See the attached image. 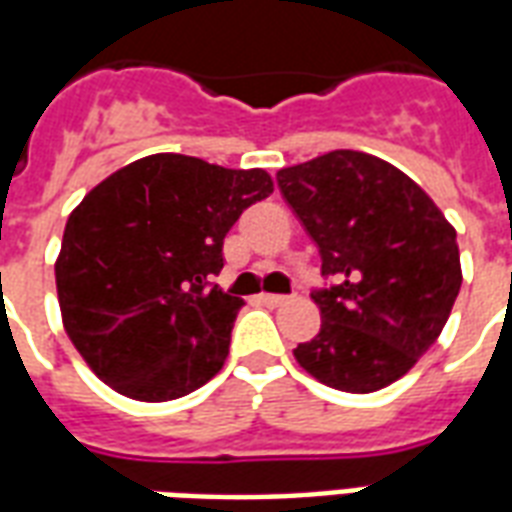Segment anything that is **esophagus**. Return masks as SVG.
Masks as SVG:
<instances>
[{"mask_svg": "<svg viewBox=\"0 0 512 512\" xmlns=\"http://www.w3.org/2000/svg\"><path fill=\"white\" fill-rule=\"evenodd\" d=\"M261 305H270V308H281L289 302V297H283V294H259Z\"/></svg>", "mask_w": 512, "mask_h": 512, "instance_id": "34e87169", "label": "esophagus"}]
</instances>
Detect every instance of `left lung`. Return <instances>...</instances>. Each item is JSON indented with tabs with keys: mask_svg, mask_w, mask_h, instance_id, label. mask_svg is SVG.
Instances as JSON below:
<instances>
[{
	"mask_svg": "<svg viewBox=\"0 0 512 512\" xmlns=\"http://www.w3.org/2000/svg\"><path fill=\"white\" fill-rule=\"evenodd\" d=\"M283 199L335 286L313 292L319 335L294 349L313 379L376 393L436 343L461 289L455 229L393 163L335 149L278 171Z\"/></svg>",
	"mask_w": 512,
	"mask_h": 512,
	"instance_id": "8db88e82",
	"label": "left lung"
}]
</instances>
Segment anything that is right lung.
<instances>
[{
    "instance_id": "1",
    "label": "right lung",
    "mask_w": 512,
    "mask_h": 512,
    "mask_svg": "<svg viewBox=\"0 0 512 512\" xmlns=\"http://www.w3.org/2000/svg\"><path fill=\"white\" fill-rule=\"evenodd\" d=\"M270 193L264 169L174 152L133 160L89 190L67 218L54 275L67 338L98 379L160 404L218 374L245 302L210 281L231 226Z\"/></svg>"
}]
</instances>
